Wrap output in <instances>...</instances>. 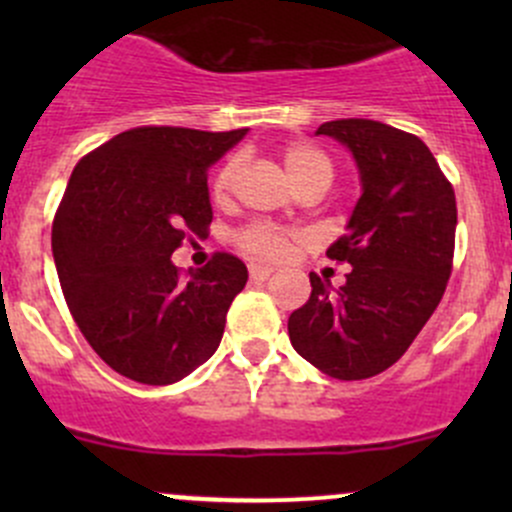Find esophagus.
Returning a JSON list of instances; mask_svg holds the SVG:
<instances>
[{"label":"esophagus","instance_id":"obj_1","mask_svg":"<svg viewBox=\"0 0 512 512\" xmlns=\"http://www.w3.org/2000/svg\"><path fill=\"white\" fill-rule=\"evenodd\" d=\"M247 272H250V282H265L267 277L272 275L270 267H262V265H250L247 267Z\"/></svg>","mask_w":512,"mask_h":512}]
</instances>
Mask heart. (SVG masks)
Instances as JSON below:
<instances>
[{
  "mask_svg": "<svg viewBox=\"0 0 512 512\" xmlns=\"http://www.w3.org/2000/svg\"><path fill=\"white\" fill-rule=\"evenodd\" d=\"M280 153L289 178L297 183V188L312 183V180H332V160H329L327 153L319 151L317 146L292 141L285 143ZM237 173H240V156H230L218 170H215L213 183H210V193H213L215 200H225L227 195H230ZM294 240H297V232L275 223H265V220L242 227L235 237L237 247L257 262L282 260V257L292 250Z\"/></svg>",
  "mask_w": 512,
  "mask_h": 512,
  "instance_id": "obj_1",
  "label": "heart"
}]
</instances>
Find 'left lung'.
<instances>
[{
    "mask_svg": "<svg viewBox=\"0 0 512 512\" xmlns=\"http://www.w3.org/2000/svg\"><path fill=\"white\" fill-rule=\"evenodd\" d=\"M352 151L361 198L349 232L327 250L349 262L332 292L309 275L307 304L289 314L299 356L342 381L369 379L404 356L446 292L456 247V193L426 143L371 118H339L317 128Z\"/></svg>",
    "mask_w": 512,
    "mask_h": 512,
    "instance_id": "obj_1",
    "label": "left lung"
}]
</instances>
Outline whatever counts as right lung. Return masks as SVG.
Masks as SVG:
<instances>
[{
  "label": "right lung",
  "mask_w": 512,
  "mask_h": 512,
  "mask_svg": "<svg viewBox=\"0 0 512 512\" xmlns=\"http://www.w3.org/2000/svg\"><path fill=\"white\" fill-rule=\"evenodd\" d=\"M247 133L141 126L86 153L51 227L66 304L94 352L133 381L165 386L210 359L245 262L230 252L190 277L170 262L213 223L208 168Z\"/></svg>",
  "instance_id": "1"
}]
</instances>
